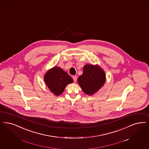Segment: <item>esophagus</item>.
Masks as SVG:
<instances>
[{
	"label": "esophagus",
	"instance_id": "obj_1",
	"mask_svg": "<svg viewBox=\"0 0 149 149\" xmlns=\"http://www.w3.org/2000/svg\"><path fill=\"white\" fill-rule=\"evenodd\" d=\"M72 79H73V80H74V82H76V81H77V76H76V75L73 76V77H72Z\"/></svg>",
	"mask_w": 149,
	"mask_h": 149
}]
</instances>
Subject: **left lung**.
<instances>
[{"label": "left lung", "instance_id": "8db88e82", "mask_svg": "<svg viewBox=\"0 0 149 149\" xmlns=\"http://www.w3.org/2000/svg\"><path fill=\"white\" fill-rule=\"evenodd\" d=\"M105 81L104 71L99 66L91 64L84 66L83 73L77 79L79 86L88 95L95 94L104 85Z\"/></svg>", "mask_w": 149, "mask_h": 149}]
</instances>
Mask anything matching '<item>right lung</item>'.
<instances>
[{"label": "right lung", "instance_id": "add662e5", "mask_svg": "<svg viewBox=\"0 0 149 149\" xmlns=\"http://www.w3.org/2000/svg\"><path fill=\"white\" fill-rule=\"evenodd\" d=\"M44 81L48 88L56 96L61 94L67 85L73 83L72 77L58 66H54L45 73Z\"/></svg>", "mask_w": 149, "mask_h": 149}]
</instances>
